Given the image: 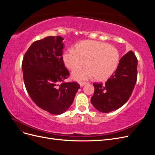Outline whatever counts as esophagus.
Listing matches in <instances>:
<instances>
[{
  "label": "esophagus",
  "mask_w": 155,
  "mask_h": 155,
  "mask_svg": "<svg viewBox=\"0 0 155 155\" xmlns=\"http://www.w3.org/2000/svg\"><path fill=\"white\" fill-rule=\"evenodd\" d=\"M86 84H87V83H85V82H82V81L79 82V85H80V87H83L84 85H86Z\"/></svg>",
  "instance_id": "obj_1"
}]
</instances>
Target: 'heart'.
<instances>
[{
    "instance_id": "heart-1",
    "label": "heart",
    "mask_w": 155,
    "mask_h": 155,
    "mask_svg": "<svg viewBox=\"0 0 155 155\" xmlns=\"http://www.w3.org/2000/svg\"><path fill=\"white\" fill-rule=\"evenodd\" d=\"M65 66L75 70L72 73L75 80H87L95 77L97 80H105L114 73L120 62V54L114 46L97 41H85L70 48L63 54Z\"/></svg>"
}]
</instances>
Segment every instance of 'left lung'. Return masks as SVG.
Wrapping results in <instances>:
<instances>
[{
  "label": "left lung",
  "instance_id": "8db88e82",
  "mask_svg": "<svg viewBox=\"0 0 155 155\" xmlns=\"http://www.w3.org/2000/svg\"><path fill=\"white\" fill-rule=\"evenodd\" d=\"M138 60L132 51L120 60L114 73L104 83H93L92 105L100 112L108 113L118 109L132 94L137 79Z\"/></svg>",
  "mask_w": 155,
  "mask_h": 155
}]
</instances>
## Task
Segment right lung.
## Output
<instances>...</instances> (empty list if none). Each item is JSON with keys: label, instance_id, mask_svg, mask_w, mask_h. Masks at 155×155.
Returning a JSON list of instances; mask_svg holds the SVG:
<instances>
[{"label": "right lung", "instance_id": "1", "mask_svg": "<svg viewBox=\"0 0 155 155\" xmlns=\"http://www.w3.org/2000/svg\"><path fill=\"white\" fill-rule=\"evenodd\" d=\"M63 39L50 36L34 42L22 63L25 85L31 99L55 115L68 110L80 88L77 82H64L70 74L63 61Z\"/></svg>", "mask_w": 155, "mask_h": 155}]
</instances>
